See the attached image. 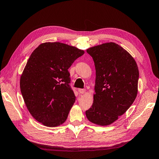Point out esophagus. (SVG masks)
Instances as JSON below:
<instances>
[{"mask_svg":"<svg viewBox=\"0 0 159 159\" xmlns=\"http://www.w3.org/2000/svg\"><path fill=\"white\" fill-rule=\"evenodd\" d=\"M78 92L81 94H84L85 92V89H78Z\"/></svg>","mask_w":159,"mask_h":159,"instance_id":"obj_1","label":"esophagus"}]
</instances>
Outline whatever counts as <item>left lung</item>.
<instances>
[{"label":"left lung","mask_w":159,"mask_h":159,"mask_svg":"<svg viewBox=\"0 0 159 159\" xmlns=\"http://www.w3.org/2000/svg\"><path fill=\"white\" fill-rule=\"evenodd\" d=\"M95 67L93 103L85 111L91 123L108 125L126 112L137 95L139 77L135 60L114 42L89 48Z\"/></svg>","instance_id":"8db88e82"}]
</instances>
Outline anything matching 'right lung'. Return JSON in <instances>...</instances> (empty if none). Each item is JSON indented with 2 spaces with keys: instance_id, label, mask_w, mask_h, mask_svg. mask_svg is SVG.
Instances as JSON below:
<instances>
[{
  "instance_id": "add662e5",
  "label": "right lung",
  "mask_w": 159,
  "mask_h": 159,
  "mask_svg": "<svg viewBox=\"0 0 159 159\" xmlns=\"http://www.w3.org/2000/svg\"><path fill=\"white\" fill-rule=\"evenodd\" d=\"M84 51L60 42L38 46L20 77L21 93L32 116L47 127L64 123L75 101L68 69Z\"/></svg>"
}]
</instances>
